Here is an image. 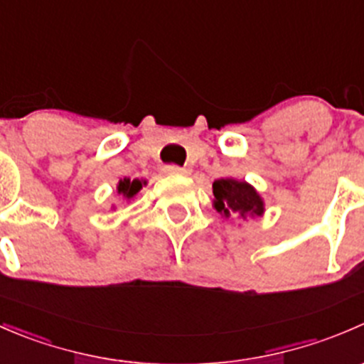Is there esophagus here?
<instances>
[{
  "label": "esophagus",
  "instance_id": "1",
  "mask_svg": "<svg viewBox=\"0 0 364 364\" xmlns=\"http://www.w3.org/2000/svg\"><path fill=\"white\" fill-rule=\"evenodd\" d=\"M164 172L165 174H172V176H186L188 174V168L178 167V165H165Z\"/></svg>",
  "mask_w": 364,
  "mask_h": 364
}]
</instances>
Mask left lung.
I'll list each match as a JSON object with an SVG mask.
<instances>
[{
  "label": "left lung",
  "instance_id": "1",
  "mask_svg": "<svg viewBox=\"0 0 364 364\" xmlns=\"http://www.w3.org/2000/svg\"><path fill=\"white\" fill-rule=\"evenodd\" d=\"M213 208L222 216L229 218L237 215L241 220L259 218L264 215V199L260 193L243 179L222 178L213 183Z\"/></svg>",
  "mask_w": 364,
  "mask_h": 364
}]
</instances>
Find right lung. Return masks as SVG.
Segmentation results:
<instances>
[{
  "label": "right lung",
  "instance_id": "right-lung-1",
  "mask_svg": "<svg viewBox=\"0 0 364 364\" xmlns=\"http://www.w3.org/2000/svg\"><path fill=\"white\" fill-rule=\"evenodd\" d=\"M146 185H148V181H146V179L124 178V179H119V183H117L116 188H117V193H119L124 200H132L139 192H141L142 186H146ZM112 209H114V205H112Z\"/></svg>",
  "mask_w": 364,
  "mask_h": 364
}]
</instances>
